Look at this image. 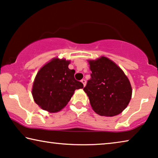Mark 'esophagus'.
Here are the masks:
<instances>
[{"mask_svg": "<svg viewBox=\"0 0 158 158\" xmlns=\"http://www.w3.org/2000/svg\"><path fill=\"white\" fill-rule=\"evenodd\" d=\"M81 82H82V84H84V86H85L86 85V80L84 79H81Z\"/></svg>", "mask_w": 158, "mask_h": 158, "instance_id": "34e87169", "label": "esophagus"}]
</instances>
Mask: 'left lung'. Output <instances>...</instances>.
Masks as SVG:
<instances>
[{"instance_id":"left-lung-1","label":"left lung","mask_w":158,"mask_h":158,"mask_svg":"<svg viewBox=\"0 0 158 158\" xmlns=\"http://www.w3.org/2000/svg\"><path fill=\"white\" fill-rule=\"evenodd\" d=\"M91 78L84 92L94 111L101 116L113 117L127 107L132 97V87L123 71L108 58L89 61Z\"/></svg>"}]
</instances>
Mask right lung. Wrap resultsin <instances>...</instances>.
<instances>
[{
  "label": "right lung",
  "instance_id": "add662e5",
  "mask_svg": "<svg viewBox=\"0 0 158 158\" xmlns=\"http://www.w3.org/2000/svg\"><path fill=\"white\" fill-rule=\"evenodd\" d=\"M69 61L54 59L37 73L32 89L35 103L49 112L63 109L72 98L74 91L84 87L74 78L75 71L68 67Z\"/></svg>",
  "mask_w": 158,
  "mask_h": 158
}]
</instances>
